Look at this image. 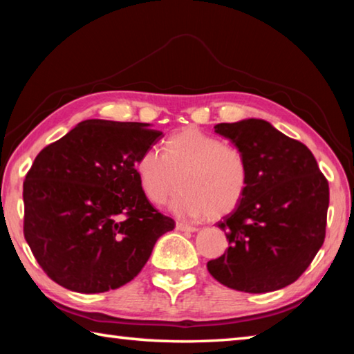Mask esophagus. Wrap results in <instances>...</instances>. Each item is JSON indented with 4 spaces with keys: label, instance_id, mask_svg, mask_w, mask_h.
<instances>
[{
    "label": "esophagus",
    "instance_id": "obj_1",
    "mask_svg": "<svg viewBox=\"0 0 354 354\" xmlns=\"http://www.w3.org/2000/svg\"><path fill=\"white\" fill-rule=\"evenodd\" d=\"M176 230H178V231H184V232H195V231H198V227L184 223V221H178V223H176Z\"/></svg>",
    "mask_w": 354,
    "mask_h": 354
}]
</instances>
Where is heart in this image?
Instances as JSON below:
<instances>
[{"mask_svg":"<svg viewBox=\"0 0 354 354\" xmlns=\"http://www.w3.org/2000/svg\"><path fill=\"white\" fill-rule=\"evenodd\" d=\"M136 173L153 205L165 203L179 176L181 190L169 207L181 218L230 214L248 187V165L241 149L194 127L170 136L164 153L147 149L137 159Z\"/></svg>","mask_w":354,"mask_h":354,"instance_id":"1","label":"heart"}]
</instances>
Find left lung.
Segmentation results:
<instances>
[{"instance_id":"8db88e82","label":"left lung","mask_w":354,"mask_h":354,"mask_svg":"<svg viewBox=\"0 0 354 354\" xmlns=\"http://www.w3.org/2000/svg\"><path fill=\"white\" fill-rule=\"evenodd\" d=\"M214 131L243 153L248 187L218 227L230 247L207 262L226 287L248 293L292 284L325 241L329 187L314 154L266 120L218 123Z\"/></svg>"}]
</instances>
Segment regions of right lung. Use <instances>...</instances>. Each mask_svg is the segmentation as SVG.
I'll return each mask as SVG.
<instances>
[{
    "mask_svg": "<svg viewBox=\"0 0 354 354\" xmlns=\"http://www.w3.org/2000/svg\"><path fill=\"white\" fill-rule=\"evenodd\" d=\"M148 123L84 120L45 147L23 183L25 239L65 289L101 293L134 279L175 221L156 211L136 173L160 140Z\"/></svg>",
    "mask_w": 354,
    "mask_h": 354,
    "instance_id": "1",
    "label": "right lung"
}]
</instances>
